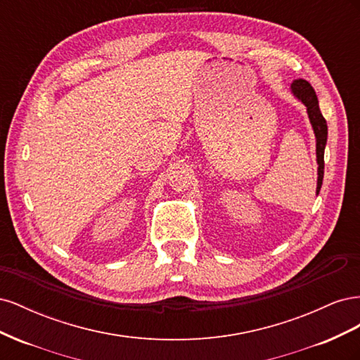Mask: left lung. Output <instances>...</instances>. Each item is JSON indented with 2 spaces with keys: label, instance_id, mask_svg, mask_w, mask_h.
<instances>
[{
  "label": "left lung",
  "instance_id": "1",
  "mask_svg": "<svg viewBox=\"0 0 360 360\" xmlns=\"http://www.w3.org/2000/svg\"><path fill=\"white\" fill-rule=\"evenodd\" d=\"M291 91L297 99L307 106L309 122L312 124L315 139H317V163H319V179H317V195L320 193L323 176H324V148L328 143V123L320 111L317 94H315L312 85L304 79H296L291 84Z\"/></svg>",
  "mask_w": 360,
  "mask_h": 360
}]
</instances>
